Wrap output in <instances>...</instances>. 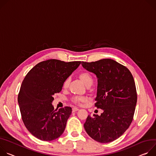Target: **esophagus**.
<instances>
[{"label":"esophagus","instance_id":"34e87169","mask_svg":"<svg viewBox=\"0 0 156 156\" xmlns=\"http://www.w3.org/2000/svg\"><path fill=\"white\" fill-rule=\"evenodd\" d=\"M77 110H79L78 108H77V107H73V112H76Z\"/></svg>","mask_w":156,"mask_h":156}]
</instances>
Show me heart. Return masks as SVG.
Returning <instances> with one entry per match:
<instances>
[{
	"label": "heart",
	"mask_w": 156,
	"mask_h": 156,
	"mask_svg": "<svg viewBox=\"0 0 156 156\" xmlns=\"http://www.w3.org/2000/svg\"><path fill=\"white\" fill-rule=\"evenodd\" d=\"M79 77L86 86H87L89 84H92L93 83V78L92 76L87 72H82L80 73L79 75ZM69 84V79H66L63 83L64 88L65 89L67 88ZM72 100L74 103H76V104H79V103H80L81 102H83L85 100V98L82 97H74L73 98Z\"/></svg>",
	"instance_id": "b5f03b06"
}]
</instances>
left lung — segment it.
I'll use <instances>...</instances> for the list:
<instances>
[{
  "mask_svg": "<svg viewBox=\"0 0 156 156\" xmlns=\"http://www.w3.org/2000/svg\"><path fill=\"white\" fill-rule=\"evenodd\" d=\"M98 79L95 106L101 115H89L83 125L87 133L97 142L107 143L122 136L131 125L137 102L133 77L125 66L111 59L81 62Z\"/></svg>",
  "mask_w": 156,
  "mask_h": 156,
  "instance_id": "8db88e82",
  "label": "left lung"
}]
</instances>
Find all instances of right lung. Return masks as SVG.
<instances>
[{
  "instance_id": "obj_1",
  "label": "right lung",
  "mask_w": 156,
  "mask_h": 156,
  "mask_svg": "<svg viewBox=\"0 0 156 156\" xmlns=\"http://www.w3.org/2000/svg\"><path fill=\"white\" fill-rule=\"evenodd\" d=\"M49 59L34 66L24 78L18 95L23 122L28 131L42 141L57 139L64 132L72 113L69 107L55 110L53 95L80 64Z\"/></svg>"
}]
</instances>
